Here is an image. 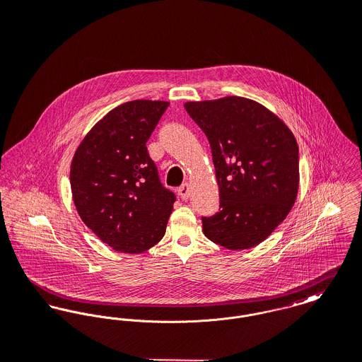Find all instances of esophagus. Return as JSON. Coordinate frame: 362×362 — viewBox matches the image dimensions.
Masks as SVG:
<instances>
[{
	"instance_id": "34e87169",
	"label": "esophagus",
	"mask_w": 362,
	"mask_h": 362,
	"mask_svg": "<svg viewBox=\"0 0 362 362\" xmlns=\"http://www.w3.org/2000/svg\"><path fill=\"white\" fill-rule=\"evenodd\" d=\"M177 193L179 196L182 197V200H187L190 197V186L187 183L182 185L179 189H177Z\"/></svg>"
}]
</instances>
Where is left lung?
Instances as JSON below:
<instances>
[{
	"instance_id": "8db88e82",
	"label": "left lung",
	"mask_w": 362,
	"mask_h": 362,
	"mask_svg": "<svg viewBox=\"0 0 362 362\" xmlns=\"http://www.w3.org/2000/svg\"><path fill=\"white\" fill-rule=\"evenodd\" d=\"M205 133L219 186V211L202 232L229 250L265 240L290 212L298 192V146L283 122L243 97L186 103Z\"/></svg>"
}]
</instances>
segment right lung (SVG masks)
<instances>
[{"label":"right lung","instance_id":"1","mask_svg":"<svg viewBox=\"0 0 362 362\" xmlns=\"http://www.w3.org/2000/svg\"><path fill=\"white\" fill-rule=\"evenodd\" d=\"M169 107L124 103L83 139L71 168L81 221L117 251L140 254L161 240L176 196L161 183L147 141Z\"/></svg>","mask_w":362,"mask_h":362}]
</instances>
